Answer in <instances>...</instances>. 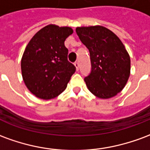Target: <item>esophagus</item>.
Listing matches in <instances>:
<instances>
[{"instance_id": "34e87169", "label": "esophagus", "mask_w": 150, "mask_h": 150, "mask_svg": "<svg viewBox=\"0 0 150 150\" xmlns=\"http://www.w3.org/2000/svg\"><path fill=\"white\" fill-rule=\"evenodd\" d=\"M75 67H76V69H77V71H79V62H75Z\"/></svg>"}]
</instances>
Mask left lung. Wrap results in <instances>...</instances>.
<instances>
[{
    "label": "left lung",
    "instance_id": "1",
    "mask_svg": "<svg viewBox=\"0 0 150 150\" xmlns=\"http://www.w3.org/2000/svg\"><path fill=\"white\" fill-rule=\"evenodd\" d=\"M75 31L90 53L91 73L84 78L88 90L101 99L116 96L130 75V57L122 42L101 25L77 27Z\"/></svg>",
    "mask_w": 150,
    "mask_h": 150
}]
</instances>
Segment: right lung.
<instances>
[{
    "mask_svg": "<svg viewBox=\"0 0 150 150\" xmlns=\"http://www.w3.org/2000/svg\"><path fill=\"white\" fill-rule=\"evenodd\" d=\"M71 27L48 25L37 32L25 47L21 67L27 88L35 96L50 100L64 91L75 67L67 60L64 45Z\"/></svg>",
    "mask_w": 150,
    "mask_h": 150,
    "instance_id": "1",
    "label": "right lung"
}]
</instances>
